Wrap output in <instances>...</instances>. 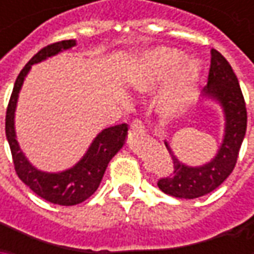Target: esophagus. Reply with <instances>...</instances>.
Masks as SVG:
<instances>
[{
    "mask_svg": "<svg viewBox=\"0 0 254 254\" xmlns=\"http://www.w3.org/2000/svg\"><path fill=\"white\" fill-rule=\"evenodd\" d=\"M130 131L132 134H144L145 132V127L140 120H134V122L130 124Z\"/></svg>",
    "mask_w": 254,
    "mask_h": 254,
    "instance_id": "esophagus-1",
    "label": "esophagus"
}]
</instances>
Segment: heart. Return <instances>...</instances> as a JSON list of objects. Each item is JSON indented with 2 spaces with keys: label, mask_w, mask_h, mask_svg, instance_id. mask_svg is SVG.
Masks as SVG:
<instances>
[{
  "label": "heart",
  "mask_w": 254,
  "mask_h": 254,
  "mask_svg": "<svg viewBox=\"0 0 254 254\" xmlns=\"http://www.w3.org/2000/svg\"><path fill=\"white\" fill-rule=\"evenodd\" d=\"M182 56L177 51L162 49L150 58V67H151L152 77L164 79L174 73L168 90L162 99V113L174 114L185 104L193 90L195 84L199 79V67L193 61H188L181 64Z\"/></svg>",
  "instance_id": "b5f03b06"
}]
</instances>
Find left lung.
<instances>
[{
    "label": "left lung",
    "mask_w": 254,
    "mask_h": 254,
    "mask_svg": "<svg viewBox=\"0 0 254 254\" xmlns=\"http://www.w3.org/2000/svg\"><path fill=\"white\" fill-rule=\"evenodd\" d=\"M210 56L208 86L203 89V96L222 106L225 113V135L215 158L200 167H188L178 161L165 141L172 160V171L158 180V188L175 198L193 199L216 190L235 168L246 134L248 113L239 80L229 62L216 49L210 51Z\"/></svg>",
    "instance_id": "obj_1"
}]
</instances>
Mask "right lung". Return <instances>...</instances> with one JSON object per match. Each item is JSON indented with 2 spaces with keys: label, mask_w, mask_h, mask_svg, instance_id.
<instances>
[{
  "label": "right lung",
  "mask_w": 254,
  "mask_h": 254,
  "mask_svg": "<svg viewBox=\"0 0 254 254\" xmlns=\"http://www.w3.org/2000/svg\"><path fill=\"white\" fill-rule=\"evenodd\" d=\"M74 45H76V41L73 39L48 45L25 64V67L15 80L12 94L8 103V109H6V116H5V134H6L9 148H11L16 175L25 185H28L34 190L38 196L44 198L51 203L62 205V206L77 205L87 199L89 196H92L96 192L102 182L104 171L107 168L110 160L124 145L127 130H128L127 124H117L109 128H104L93 140L92 145L86 151L83 158L74 167L62 172H44V171L36 170L34 165L26 160L24 152L21 151L19 144L16 141L14 117L18 94L22 87L25 76L28 74L32 64H39L62 51L70 49Z\"/></svg>",
  "instance_id": "add662e5"
}]
</instances>
